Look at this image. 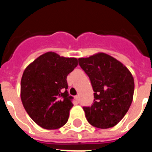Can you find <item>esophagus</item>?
Wrapping results in <instances>:
<instances>
[{
	"mask_svg": "<svg viewBox=\"0 0 152 152\" xmlns=\"http://www.w3.org/2000/svg\"><path fill=\"white\" fill-rule=\"evenodd\" d=\"M75 98H76V99L77 100V102H80V96H79V95H76Z\"/></svg>",
	"mask_w": 152,
	"mask_h": 152,
	"instance_id": "obj_1",
	"label": "esophagus"
}]
</instances>
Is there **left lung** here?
I'll return each instance as SVG.
<instances>
[{"instance_id":"8db88e82","label":"left lung","mask_w":152,"mask_h":152,"mask_svg":"<svg viewBox=\"0 0 152 152\" xmlns=\"http://www.w3.org/2000/svg\"><path fill=\"white\" fill-rule=\"evenodd\" d=\"M78 61L95 92L91 106L83 107L87 120L96 128L113 127L124 118L132 103V74L120 61L103 53Z\"/></svg>"}]
</instances>
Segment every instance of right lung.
<instances>
[{
	"mask_svg": "<svg viewBox=\"0 0 152 152\" xmlns=\"http://www.w3.org/2000/svg\"><path fill=\"white\" fill-rule=\"evenodd\" d=\"M77 64L76 58L48 52L23 72L21 100L28 115L40 127L56 129L68 121L73 97L67 91L66 79Z\"/></svg>",
	"mask_w": 152,
	"mask_h": 152,
	"instance_id": "right-lung-1",
	"label": "right lung"
}]
</instances>
